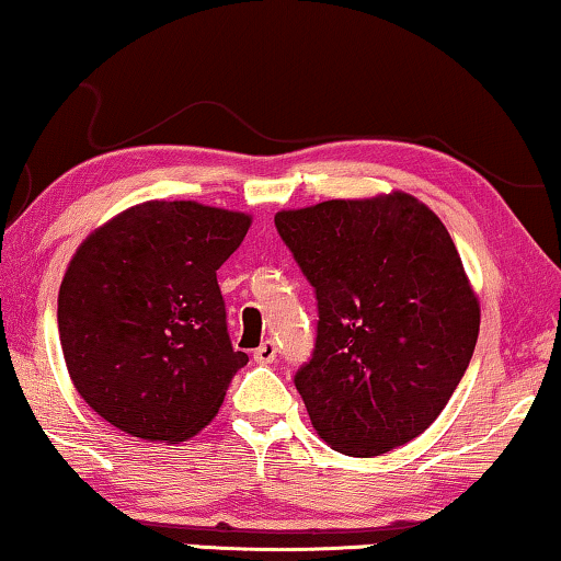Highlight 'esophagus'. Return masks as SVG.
<instances>
[{
	"label": "esophagus",
	"mask_w": 561,
	"mask_h": 561,
	"mask_svg": "<svg viewBox=\"0 0 561 561\" xmlns=\"http://www.w3.org/2000/svg\"><path fill=\"white\" fill-rule=\"evenodd\" d=\"M254 360H256L259 365H270V363H274V360H277V345H274L272 340L262 342V345H259V347L254 350Z\"/></svg>",
	"instance_id": "obj_1"
}]
</instances>
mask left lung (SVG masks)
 <instances>
[{
  "label": "left lung",
  "mask_w": 561,
  "mask_h": 561,
  "mask_svg": "<svg viewBox=\"0 0 561 561\" xmlns=\"http://www.w3.org/2000/svg\"><path fill=\"white\" fill-rule=\"evenodd\" d=\"M274 224L317 291L314 355L295 378L317 436L355 458L421 436L481 324L448 229L403 191L287 208Z\"/></svg>",
  "instance_id": "8db88e82"
}]
</instances>
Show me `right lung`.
<instances>
[{
  "instance_id": "add662e5",
  "label": "right lung",
  "mask_w": 561,
  "mask_h": 561,
  "mask_svg": "<svg viewBox=\"0 0 561 561\" xmlns=\"http://www.w3.org/2000/svg\"><path fill=\"white\" fill-rule=\"evenodd\" d=\"M252 216L198 201L125 208L78 247L57 324L80 398L128 436L181 443L219 413L247 353L231 347L216 270Z\"/></svg>"
}]
</instances>
